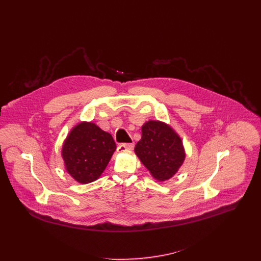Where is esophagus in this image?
I'll return each instance as SVG.
<instances>
[{
  "label": "esophagus",
  "mask_w": 261,
  "mask_h": 261,
  "mask_svg": "<svg viewBox=\"0 0 261 261\" xmlns=\"http://www.w3.org/2000/svg\"><path fill=\"white\" fill-rule=\"evenodd\" d=\"M121 146L124 147L125 149H128V150H133L134 148H135V145H134V144H122Z\"/></svg>",
  "instance_id": "esophagus-1"
}]
</instances>
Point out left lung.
<instances>
[{
	"instance_id": "1",
	"label": "left lung",
	"mask_w": 261,
	"mask_h": 261,
	"mask_svg": "<svg viewBox=\"0 0 261 261\" xmlns=\"http://www.w3.org/2000/svg\"><path fill=\"white\" fill-rule=\"evenodd\" d=\"M135 151L151 176L161 182L172 178L185 160L180 137L170 125L158 120H149L142 126V139Z\"/></svg>"
}]
</instances>
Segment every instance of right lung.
Instances as JSON below:
<instances>
[{
  "label": "right lung",
  "instance_id": "add662e5",
  "mask_svg": "<svg viewBox=\"0 0 261 261\" xmlns=\"http://www.w3.org/2000/svg\"><path fill=\"white\" fill-rule=\"evenodd\" d=\"M116 145L112 135L92 122H81L70 132L62 148V158L69 175L88 184L106 170Z\"/></svg>",
  "mask_w": 261,
  "mask_h": 261
}]
</instances>
